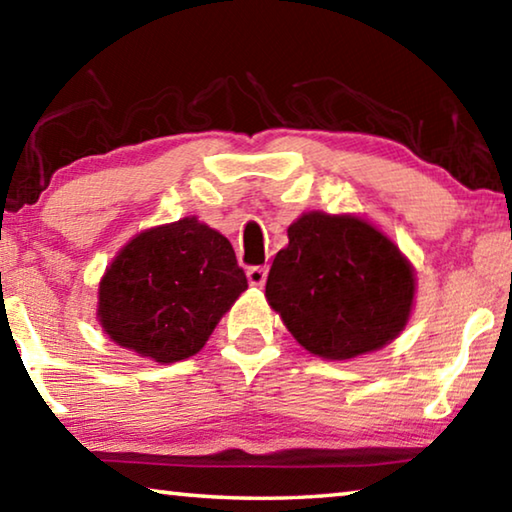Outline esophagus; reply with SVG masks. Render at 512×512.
I'll return each mask as SVG.
<instances>
[{
	"instance_id": "1",
	"label": "esophagus",
	"mask_w": 512,
	"mask_h": 512,
	"mask_svg": "<svg viewBox=\"0 0 512 512\" xmlns=\"http://www.w3.org/2000/svg\"><path fill=\"white\" fill-rule=\"evenodd\" d=\"M246 275H248V284H250V287H264L266 275H268V268H266V266H250Z\"/></svg>"
}]
</instances>
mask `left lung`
<instances>
[{
  "instance_id": "obj_1",
  "label": "left lung",
  "mask_w": 512,
  "mask_h": 512,
  "mask_svg": "<svg viewBox=\"0 0 512 512\" xmlns=\"http://www.w3.org/2000/svg\"><path fill=\"white\" fill-rule=\"evenodd\" d=\"M275 255L266 300L302 348L332 361L384 348L411 316L415 275L384 232L350 214L307 212Z\"/></svg>"
}]
</instances>
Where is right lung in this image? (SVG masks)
I'll return each mask as SVG.
<instances>
[{"label":"right lung","mask_w":512,"mask_h":512,"mask_svg":"<svg viewBox=\"0 0 512 512\" xmlns=\"http://www.w3.org/2000/svg\"><path fill=\"white\" fill-rule=\"evenodd\" d=\"M248 289L221 232L187 216L144 230L119 250L99 284V323L112 341L158 363L203 348Z\"/></svg>","instance_id":"right-lung-1"}]
</instances>
